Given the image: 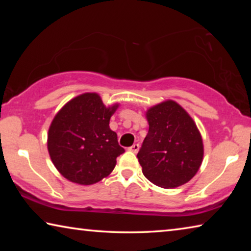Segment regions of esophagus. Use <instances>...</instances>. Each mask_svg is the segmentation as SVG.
<instances>
[{
    "label": "esophagus",
    "mask_w": 251,
    "mask_h": 251,
    "mask_svg": "<svg viewBox=\"0 0 251 251\" xmlns=\"http://www.w3.org/2000/svg\"><path fill=\"white\" fill-rule=\"evenodd\" d=\"M128 150H129L130 151L135 152V154H136V152H137V151H139V144H134V145L130 146V147L128 148Z\"/></svg>",
    "instance_id": "esophagus-1"
}]
</instances>
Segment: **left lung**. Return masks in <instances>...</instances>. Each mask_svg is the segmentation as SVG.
Wrapping results in <instances>:
<instances>
[{
	"instance_id": "obj_1",
	"label": "left lung",
	"mask_w": 251,
	"mask_h": 251,
	"mask_svg": "<svg viewBox=\"0 0 251 251\" xmlns=\"http://www.w3.org/2000/svg\"><path fill=\"white\" fill-rule=\"evenodd\" d=\"M148 134L137 154L143 174L161 188H176L196 175L202 163V138L189 114L174 100L146 112Z\"/></svg>"
}]
</instances>
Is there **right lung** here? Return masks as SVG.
<instances>
[{
  "mask_svg": "<svg viewBox=\"0 0 251 251\" xmlns=\"http://www.w3.org/2000/svg\"><path fill=\"white\" fill-rule=\"evenodd\" d=\"M120 104L106 107L96 93L74 97L55 115L48 135V150L63 177L92 185L107 177L125 151L109 120Z\"/></svg>",
  "mask_w": 251,
  "mask_h": 251,
  "instance_id": "right-lung-1",
  "label": "right lung"
}]
</instances>
